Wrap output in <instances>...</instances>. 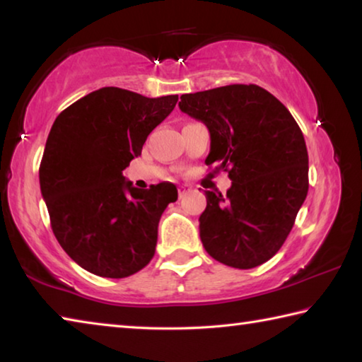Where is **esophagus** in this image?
I'll return each mask as SVG.
<instances>
[{"instance_id": "1", "label": "esophagus", "mask_w": 362, "mask_h": 362, "mask_svg": "<svg viewBox=\"0 0 362 362\" xmlns=\"http://www.w3.org/2000/svg\"><path fill=\"white\" fill-rule=\"evenodd\" d=\"M188 192H189V188L187 185L179 187V196H180V198H182V196H185Z\"/></svg>"}]
</instances>
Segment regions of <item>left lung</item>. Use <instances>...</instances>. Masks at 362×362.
Returning a JSON list of instances; mask_svg holds the SVG:
<instances>
[{
    "label": "left lung",
    "mask_w": 362,
    "mask_h": 362,
    "mask_svg": "<svg viewBox=\"0 0 362 362\" xmlns=\"http://www.w3.org/2000/svg\"><path fill=\"white\" fill-rule=\"evenodd\" d=\"M179 107L211 132L207 166L228 173L226 194L204 192L199 236L212 259L249 269L278 252L308 193V151L289 110L257 84L183 94Z\"/></svg>",
    "instance_id": "1"
}]
</instances>
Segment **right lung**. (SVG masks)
I'll use <instances>...</instances> for the list:
<instances>
[{
	"label": "right lung",
	"instance_id": "1",
	"mask_svg": "<svg viewBox=\"0 0 362 362\" xmlns=\"http://www.w3.org/2000/svg\"><path fill=\"white\" fill-rule=\"evenodd\" d=\"M177 100L102 88L54 121L40 164L41 193L59 244L89 273L126 278L155 255L159 218L177 201V188L163 182L140 189L122 170Z\"/></svg>",
	"mask_w": 362,
	"mask_h": 362
}]
</instances>
